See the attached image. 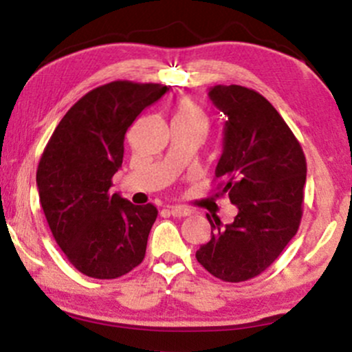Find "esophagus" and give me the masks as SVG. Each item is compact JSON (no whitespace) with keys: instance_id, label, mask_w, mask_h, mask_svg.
I'll return each mask as SVG.
<instances>
[{"instance_id":"34e87169","label":"esophagus","mask_w":352,"mask_h":352,"mask_svg":"<svg viewBox=\"0 0 352 352\" xmlns=\"http://www.w3.org/2000/svg\"><path fill=\"white\" fill-rule=\"evenodd\" d=\"M168 213H170V215H173V217L182 218V217H190L193 212L190 208H187V207H182V205H175V207H168Z\"/></svg>"}]
</instances>
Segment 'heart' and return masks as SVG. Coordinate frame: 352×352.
I'll use <instances>...</instances> for the list:
<instances>
[{
    "instance_id": "heart-1",
    "label": "heart",
    "mask_w": 352,
    "mask_h": 352,
    "mask_svg": "<svg viewBox=\"0 0 352 352\" xmlns=\"http://www.w3.org/2000/svg\"><path fill=\"white\" fill-rule=\"evenodd\" d=\"M173 122H188V124H199L207 129L208 117L205 114L204 107L193 99L184 98L177 102L175 116H173Z\"/></svg>"
}]
</instances>
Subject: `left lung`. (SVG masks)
Returning <instances> with one entry per match:
<instances>
[{
    "instance_id": "left-lung-1",
    "label": "left lung",
    "mask_w": 352,
    "mask_h": 352,
    "mask_svg": "<svg viewBox=\"0 0 352 352\" xmlns=\"http://www.w3.org/2000/svg\"><path fill=\"white\" fill-rule=\"evenodd\" d=\"M212 102L227 116L223 152L215 168L217 197L227 195L238 213L212 225L197 261L218 280H252L280 256L300 228L306 157L278 111L253 89L215 86Z\"/></svg>"
}]
</instances>
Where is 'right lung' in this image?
I'll use <instances>...</instances> for the list:
<instances>
[{"label":"right lung","mask_w":352,"mask_h":352,"mask_svg":"<svg viewBox=\"0 0 352 352\" xmlns=\"http://www.w3.org/2000/svg\"><path fill=\"white\" fill-rule=\"evenodd\" d=\"M167 86L114 80L82 96L60 119L36 172L56 243L86 276L114 280L142 263L157 218L152 204L111 193L125 132Z\"/></svg>","instance_id":"1"}]
</instances>
